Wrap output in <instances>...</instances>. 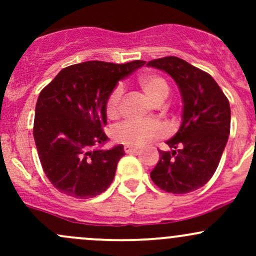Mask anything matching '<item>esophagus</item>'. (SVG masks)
Wrapping results in <instances>:
<instances>
[{
  "label": "esophagus",
  "instance_id": "obj_1",
  "mask_svg": "<svg viewBox=\"0 0 256 256\" xmlns=\"http://www.w3.org/2000/svg\"><path fill=\"white\" fill-rule=\"evenodd\" d=\"M124 151H125L126 154H132V152L138 151V147H134V146H128V144H125V146H124Z\"/></svg>",
  "mask_w": 256,
  "mask_h": 256
}]
</instances>
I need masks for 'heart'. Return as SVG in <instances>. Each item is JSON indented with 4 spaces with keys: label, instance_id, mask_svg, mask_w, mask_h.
<instances>
[{
    "label": "heart",
    "instance_id": "1",
    "mask_svg": "<svg viewBox=\"0 0 256 256\" xmlns=\"http://www.w3.org/2000/svg\"><path fill=\"white\" fill-rule=\"evenodd\" d=\"M138 84L144 94L154 104H161L170 94V85L164 76L154 73L142 74L138 78ZM124 90L120 85H116L110 92L105 102V112L109 118H116L120 112L122 102ZM166 128L160 121H124L112 128V136L118 144L138 147L150 141L164 138Z\"/></svg>",
    "mask_w": 256,
    "mask_h": 256
}]
</instances>
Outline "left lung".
Masks as SVG:
<instances>
[{
	"mask_svg": "<svg viewBox=\"0 0 256 256\" xmlns=\"http://www.w3.org/2000/svg\"><path fill=\"white\" fill-rule=\"evenodd\" d=\"M147 66L164 70L174 79L183 100V121L160 152L150 174L162 190L184 194L203 187L218 167L230 132V106L216 82L206 72L177 56L154 59Z\"/></svg>",
	"mask_w": 256,
	"mask_h": 256,
	"instance_id": "1",
	"label": "left lung"
}]
</instances>
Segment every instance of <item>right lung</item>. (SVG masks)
<instances>
[{
	"mask_svg": "<svg viewBox=\"0 0 256 256\" xmlns=\"http://www.w3.org/2000/svg\"><path fill=\"white\" fill-rule=\"evenodd\" d=\"M90 60L62 69L36 105L33 136L46 176L66 196L92 198L112 184L125 154L122 144L102 150L109 138L105 102L120 79L142 66Z\"/></svg>",
	"mask_w": 256,
	"mask_h": 256,
	"instance_id": "obj_1",
	"label": "right lung"
}]
</instances>
